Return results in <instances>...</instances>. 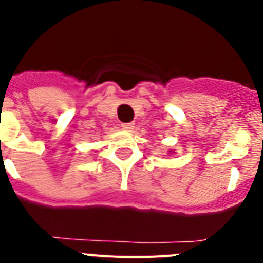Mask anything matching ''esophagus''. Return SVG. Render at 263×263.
Returning a JSON list of instances; mask_svg holds the SVG:
<instances>
[{
    "mask_svg": "<svg viewBox=\"0 0 263 263\" xmlns=\"http://www.w3.org/2000/svg\"><path fill=\"white\" fill-rule=\"evenodd\" d=\"M121 127H122L124 130H127V132H132V130L134 129V124H132V122H127V124L121 125Z\"/></svg>",
    "mask_w": 263,
    "mask_h": 263,
    "instance_id": "obj_1",
    "label": "esophagus"
}]
</instances>
